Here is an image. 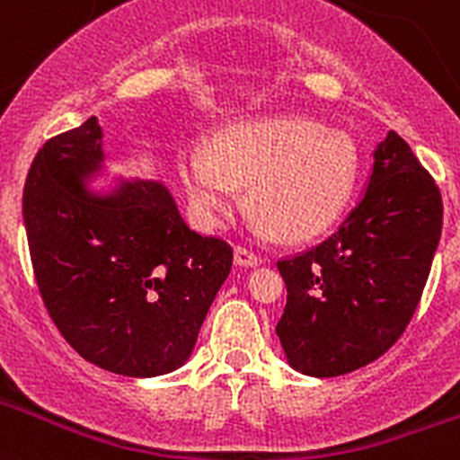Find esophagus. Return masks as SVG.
Here are the masks:
<instances>
[{
    "instance_id": "34e87169",
    "label": "esophagus",
    "mask_w": 460,
    "mask_h": 460,
    "mask_svg": "<svg viewBox=\"0 0 460 460\" xmlns=\"http://www.w3.org/2000/svg\"><path fill=\"white\" fill-rule=\"evenodd\" d=\"M234 265L239 267H258L262 265V258H260L258 253H253V251L249 249H234Z\"/></svg>"
}]
</instances>
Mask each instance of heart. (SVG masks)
Wrapping results in <instances>:
<instances>
[{"label": "heart", "instance_id": "1", "mask_svg": "<svg viewBox=\"0 0 460 460\" xmlns=\"http://www.w3.org/2000/svg\"><path fill=\"white\" fill-rule=\"evenodd\" d=\"M181 184L198 221L226 226L242 184L260 234L306 242L324 233L350 202L359 181V149L339 128L302 115H265L223 126L211 147L180 149Z\"/></svg>", "mask_w": 460, "mask_h": 460}]
</instances>
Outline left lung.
<instances>
[{
  "label": "left lung",
  "mask_w": 460,
  "mask_h": 460,
  "mask_svg": "<svg viewBox=\"0 0 460 460\" xmlns=\"http://www.w3.org/2000/svg\"><path fill=\"white\" fill-rule=\"evenodd\" d=\"M440 233L436 181L389 131L339 230L279 262L288 304L276 336L288 364L304 376L334 377L385 355L420 304Z\"/></svg>",
  "instance_id": "obj_1"
}]
</instances>
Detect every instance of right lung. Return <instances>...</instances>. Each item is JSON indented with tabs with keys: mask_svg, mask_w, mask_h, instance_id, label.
Returning a JSON list of instances; mask_svg holds the SVG:
<instances>
[{
	"mask_svg": "<svg viewBox=\"0 0 460 460\" xmlns=\"http://www.w3.org/2000/svg\"><path fill=\"white\" fill-rule=\"evenodd\" d=\"M22 218L40 296L71 348L128 377L184 367L233 249L190 230L165 184L112 172L99 117L39 149Z\"/></svg>",
	"mask_w": 460,
	"mask_h": 460,
	"instance_id": "1",
	"label": "right lung"
}]
</instances>
